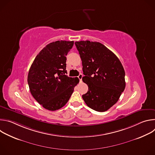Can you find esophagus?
Returning a JSON list of instances; mask_svg holds the SVG:
<instances>
[{
  "label": "esophagus",
  "instance_id": "34e87169",
  "mask_svg": "<svg viewBox=\"0 0 155 155\" xmlns=\"http://www.w3.org/2000/svg\"><path fill=\"white\" fill-rule=\"evenodd\" d=\"M82 77H83V75L81 74H80L78 76V78H79L80 80V82H81L82 81Z\"/></svg>",
  "mask_w": 155,
  "mask_h": 155
}]
</instances>
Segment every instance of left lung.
Instances as JSON below:
<instances>
[{"label":"left lung","instance_id":"8db88e82","mask_svg":"<svg viewBox=\"0 0 155 155\" xmlns=\"http://www.w3.org/2000/svg\"><path fill=\"white\" fill-rule=\"evenodd\" d=\"M75 44L82 61L84 75L82 80L88 86L82 98L93 110L107 111L117 102L124 90L123 65L117 56L99 42L86 40Z\"/></svg>","mask_w":155,"mask_h":155}]
</instances>
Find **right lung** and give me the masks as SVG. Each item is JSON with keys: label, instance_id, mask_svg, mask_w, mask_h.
<instances>
[{"label": "right lung", "instance_id": "right-lung-1", "mask_svg": "<svg viewBox=\"0 0 155 155\" xmlns=\"http://www.w3.org/2000/svg\"><path fill=\"white\" fill-rule=\"evenodd\" d=\"M74 41L58 40L44 47L33 61L28 76L31 94L43 107L51 111L64 106L79 83L66 75V56Z\"/></svg>", "mask_w": 155, "mask_h": 155}]
</instances>
